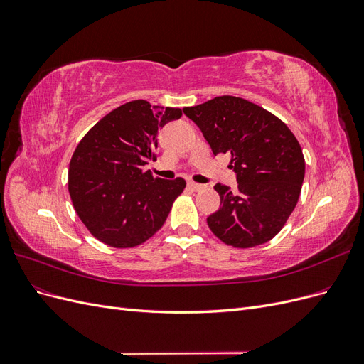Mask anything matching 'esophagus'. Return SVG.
Masks as SVG:
<instances>
[{
    "instance_id": "1",
    "label": "esophagus",
    "mask_w": 364,
    "mask_h": 364,
    "mask_svg": "<svg viewBox=\"0 0 364 364\" xmlns=\"http://www.w3.org/2000/svg\"><path fill=\"white\" fill-rule=\"evenodd\" d=\"M188 188L193 190V191H200V190L205 188V186L200 185V183H196V182H188Z\"/></svg>"
}]
</instances>
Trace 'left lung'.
<instances>
[{"mask_svg": "<svg viewBox=\"0 0 364 364\" xmlns=\"http://www.w3.org/2000/svg\"><path fill=\"white\" fill-rule=\"evenodd\" d=\"M183 114L199 126L214 155L230 153L238 191L217 183L220 209L206 218L225 245L249 249L267 243L299 200L305 159L299 141L277 115L241 97L222 95Z\"/></svg>", "mask_w": 364, "mask_h": 364, "instance_id": "1", "label": "left lung"}]
</instances>
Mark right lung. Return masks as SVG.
Instances as JSON below:
<instances>
[{"mask_svg":"<svg viewBox=\"0 0 364 364\" xmlns=\"http://www.w3.org/2000/svg\"><path fill=\"white\" fill-rule=\"evenodd\" d=\"M181 115L179 107L134 100L105 115L77 144L68 191L77 215L102 243L136 247L165 223L186 183L155 178L142 167L156 161L158 127Z\"/></svg>","mask_w":364,"mask_h":364,"instance_id":"right-lung-1","label":"right lung"}]
</instances>
